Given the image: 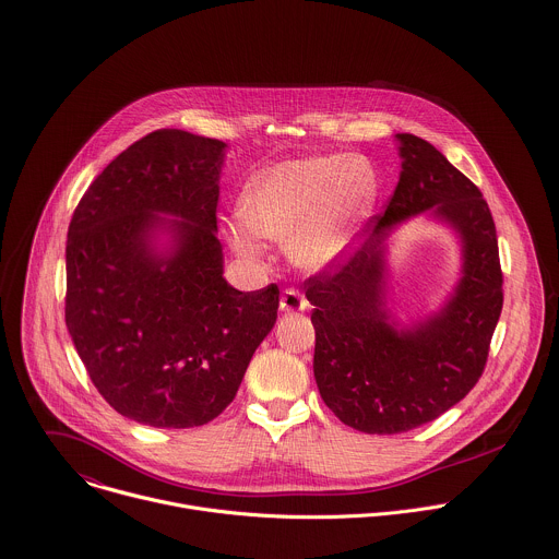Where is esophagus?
<instances>
[{"label": "esophagus", "mask_w": 559, "mask_h": 559, "mask_svg": "<svg viewBox=\"0 0 559 559\" xmlns=\"http://www.w3.org/2000/svg\"><path fill=\"white\" fill-rule=\"evenodd\" d=\"M309 309V300L298 289H285L281 296V311L285 313H298Z\"/></svg>", "instance_id": "34e87169"}]
</instances>
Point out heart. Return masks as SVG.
<instances>
[{
	"label": "heart",
	"instance_id": "heart-1",
	"mask_svg": "<svg viewBox=\"0 0 559 559\" xmlns=\"http://www.w3.org/2000/svg\"><path fill=\"white\" fill-rule=\"evenodd\" d=\"M378 193V173L361 155L287 157L246 181L241 222L226 226V239L246 259L263 254L259 237L287 243L298 267L324 272L344 261Z\"/></svg>",
	"mask_w": 559,
	"mask_h": 559
}]
</instances>
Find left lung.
Wrapping results in <instances>:
<instances>
[{"label":"left lung","mask_w":559,"mask_h":559,"mask_svg":"<svg viewBox=\"0 0 559 559\" xmlns=\"http://www.w3.org/2000/svg\"><path fill=\"white\" fill-rule=\"evenodd\" d=\"M402 170L386 213L335 272L311 276L313 378L322 402L366 435L435 421L478 382L502 309L496 226L476 186L430 142L397 133ZM426 214L462 243V274L435 313L402 325L388 309L385 239Z\"/></svg>","instance_id":"8db88e82"}]
</instances>
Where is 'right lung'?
I'll use <instances>...</instances> for the list:
<instances>
[{"instance_id":"obj_1","label":"right lung","mask_w":559,"mask_h":559,"mask_svg":"<svg viewBox=\"0 0 559 559\" xmlns=\"http://www.w3.org/2000/svg\"><path fill=\"white\" fill-rule=\"evenodd\" d=\"M226 146L153 131L107 164L70 222L68 331L105 402L144 426L219 417L276 322V285L239 292L224 278Z\"/></svg>"}]
</instances>
